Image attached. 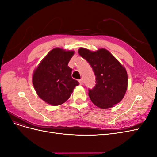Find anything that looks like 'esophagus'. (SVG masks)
I'll use <instances>...</instances> for the list:
<instances>
[{"mask_svg":"<svg viewBox=\"0 0 157 157\" xmlns=\"http://www.w3.org/2000/svg\"><path fill=\"white\" fill-rule=\"evenodd\" d=\"M79 83H80V84H81V85H82L83 84H84V81H83V79L82 78H80V79H79Z\"/></svg>","mask_w":157,"mask_h":157,"instance_id":"34e87169","label":"esophagus"}]
</instances>
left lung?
I'll return each instance as SVG.
<instances>
[{"instance_id": "1", "label": "left lung", "mask_w": 157, "mask_h": 157, "mask_svg": "<svg viewBox=\"0 0 157 157\" xmlns=\"http://www.w3.org/2000/svg\"><path fill=\"white\" fill-rule=\"evenodd\" d=\"M78 53L88 61L96 76V85L88 90L92 103L101 109L111 108L119 103L127 90L126 69L106 49L92 52L80 48Z\"/></svg>"}]
</instances>
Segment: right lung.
Segmentation results:
<instances>
[{
    "label": "right lung",
    "instance_id": "right-lung-1",
    "mask_svg": "<svg viewBox=\"0 0 157 157\" xmlns=\"http://www.w3.org/2000/svg\"><path fill=\"white\" fill-rule=\"evenodd\" d=\"M73 51L56 48L52 50L35 70L33 84L42 100L52 105H59L69 98L79 84L71 77L68 66Z\"/></svg>",
    "mask_w": 157,
    "mask_h": 157
}]
</instances>
